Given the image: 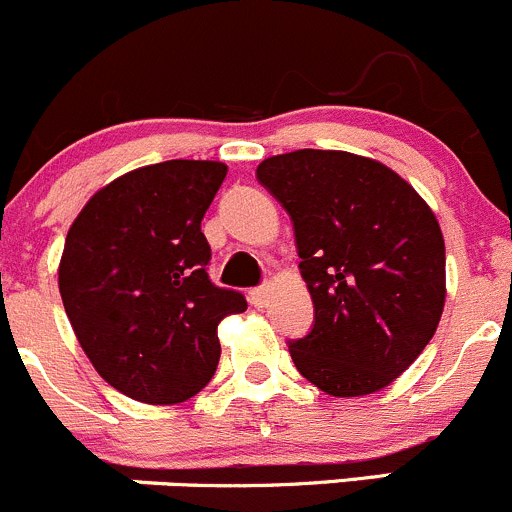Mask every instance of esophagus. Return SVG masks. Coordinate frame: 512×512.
<instances>
[{
  "label": "esophagus",
  "instance_id": "esophagus-1",
  "mask_svg": "<svg viewBox=\"0 0 512 512\" xmlns=\"http://www.w3.org/2000/svg\"><path fill=\"white\" fill-rule=\"evenodd\" d=\"M249 298H251V303H254L256 308H263V306H268V298H271V288H268V286L254 288V291L249 293Z\"/></svg>",
  "mask_w": 512,
  "mask_h": 512
}]
</instances>
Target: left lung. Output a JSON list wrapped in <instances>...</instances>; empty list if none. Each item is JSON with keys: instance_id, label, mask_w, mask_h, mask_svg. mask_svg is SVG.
<instances>
[{"instance_id": "8db88e82", "label": "left lung", "mask_w": 512, "mask_h": 512, "mask_svg": "<svg viewBox=\"0 0 512 512\" xmlns=\"http://www.w3.org/2000/svg\"><path fill=\"white\" fill-rule=\"evenodd\" d=\"M256 176L291 216L316 308L313 331L288 343L298 373L336 398L391 386L443 316L445 241L430 206L351 151L278 154Z\"/></svg>"}]
</instances>
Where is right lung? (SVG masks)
<instances>
[{
    "mask_svg": "<svg viewBox=\"0 0 512 512\" xmlns=\"http://www.w3.org/2000/svg\"><path fill=\"white\" fill-rule=\"evenodd\" d=\"M221 161L174 159L101 186L69 226L59 293L79 346L134 401H189L219 366V323L246 311L214 286L201 219L226 179Z\"/></svg>",
    "mask_w": 512,
    "mask_h": 512,
    "instance_id": "add662e5",
    "label": "right lung"
}]
</instances>
